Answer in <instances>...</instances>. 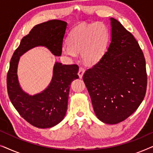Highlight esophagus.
I'll return each instance as SVG.
<instances>
[{
  "label": "esophagus",
  "instance_id": "34e87169",
  "mask_svg": "<svg viewBox=\"0 0 153 153\" xmlns=\"http://www.w3.org/2000/svg\"><path fill=\"white\" fill-rule=\"evenodd\" d=\"M84 72H85L84 69H83V68H81V67H80V68H79V72H78V75H79V78H80V79L82 78V76H83V74H84Z\"/></svg>",
  "mask_w": 153,
  "mask_h": 153
}]
</instances>
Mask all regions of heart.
I'll list each match as a JSON object with an SVG mask.
<instances>
[{"instance_id":"obj_1","label":"heart","mask_w":153,"mask_h":153,"mask_svg":"<svg viewBox=\"0 0 153 153\" xmlns=\"http://www.w3.org/2000/svg\"><path fill=\"white\" fill-rule=\"evenodd\" d=\"M109 41V31L103 23L93 22L81 24L73 29L68 38V44H64L62 52L70 58H75L81 52L83 61L90 65L97 63L102 59Z\"/></svg>"}]
</instances>
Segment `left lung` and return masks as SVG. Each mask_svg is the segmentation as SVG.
I'll list each match as a JSON object with an SVG mask.
<instances>
[{
    "label": "left lung",
    "mask_w": 153,
    "mask_h": 153,
    "mask_svg": "<svg viewBox=\"0 0 153 153\" xmlns=\"http://www.w3.org/2000/svg\"><path fill=\"white\" fill-rule=\"evenodd\" d=\"M111 42L107 51L83 79L100 120L117 124L130 116L145 97L146 60L132 34L111 18Z\"/></svg>",
    "instance_id": "1"
}]
</instances>
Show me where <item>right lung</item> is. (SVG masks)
<instances>
[{
    "instance_id": "obj_1",
    "label": "right lung",
    "mask_w": 153,
    "mask_h": 153,
    "mask_svg": "<svg viewBox=\"0 0 153 153\" xmlns=\"http://www.w3.org/2000/svg\"><path fill=\"white\" fill-rule=\"evenodd\" d=\"M68 23L51 20L33 27L14 52L7 76L10 100L20 116L33 126L49 128L58 125L65 116L69 92L72 81L78 79L76 65H62L56 62L49 85L40 93L31 95L22 88L17 69L20 57L37 47H44L54 56H60Z\"/></svg>"
}]
</instances>
